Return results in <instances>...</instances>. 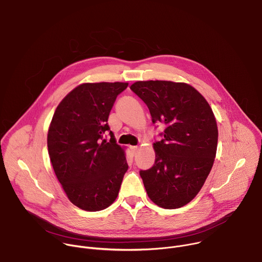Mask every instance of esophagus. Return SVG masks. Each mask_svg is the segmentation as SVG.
<instances>
[{
  "mask_svg": "<svg viewBox=\"0 0 262 262\" xmlns=\"http://www.w3.org/2000/svg\"><path fill=\"white\" fill-rule=\"evenodd\" d=\"M137 150H138V146H130V152L133 156L136 155Z\"/></svg>",
  "mask_w": 262,
  "mask_h": 262,
  "instance_id": "1",
  "label": "esophagus"
}]
</instances>
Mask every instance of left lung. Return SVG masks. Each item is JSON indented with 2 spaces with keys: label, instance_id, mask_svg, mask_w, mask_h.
<instances>
[{
  "label": "left lung",
  "instance_id": "1",
  "mask_svg": "<svg viewBox=\"0 0 262 262\" xmlns=\"http://www.w3.org/2000/svg\"><path fill=\"white\" fill-rule=\"evenodd\" d=\"M148 106L154 123H164L154 143L155 165L140 170L145 190L157 205L172 209L192 201L214 162L217 126L206 99L192 86L168 81L130 86Z\"/></svg>",
  "mask_w": 262,
  "mask_h": 262
}]
</instances>
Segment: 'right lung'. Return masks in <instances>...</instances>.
<instances>
[{
    "label": "right lung",
    "mask_w": 262,
    "mask_h": 262,
    "mask_svg": "<svg viewBox=\"0 0 262 262\" xmlns=\"http://www.w3.org/2000/svg\"><path fill=\"white\" fill-rule=\"evenodd\" d=\"M127 83L83 84L57 106L48 148L55 174L71 203L98 211L118 196L128 165L107 124L110 112ZM111 137L107 141L104 136Z\"/></svg>",
    "instance_id": "1"
}]
</instances>
